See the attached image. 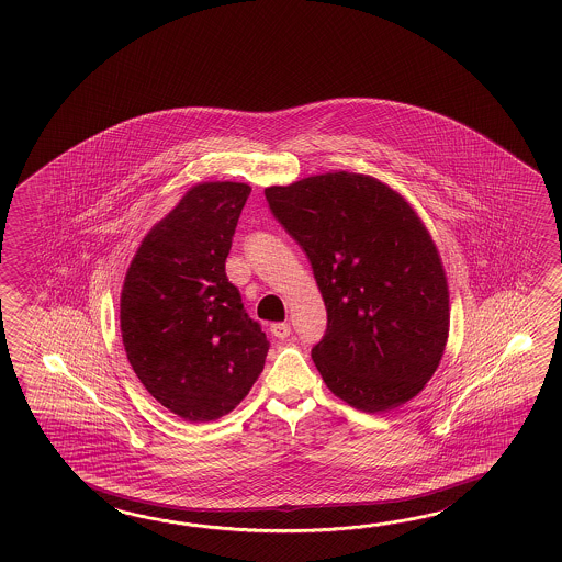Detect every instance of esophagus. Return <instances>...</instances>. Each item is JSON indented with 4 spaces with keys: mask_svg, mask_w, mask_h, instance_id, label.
Returning <instances> with one entry per match:
<instances>
[{
    "mask_svg": "<svg viewBox=\"0 0 562 562\" xmlns=\"http://www.w3.org/2000/svg\"><path fill=\"white\" fill-rule=\"evenodd\" d=\"M269 331L276 335L277 339H285L286 335L291 334V327L285 322L271 323Z\"/></svg>",
    "mask_w": 562,
    "mask_h": 562,
    "instance_id": "1",
    "label": "esophagus"
}]
</instances>
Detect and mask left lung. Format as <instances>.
Segmentation results:
<instances>
[{
  "label": "left lung",
  "mask_w": 562,
  "mask_h": 562,
  "mask_svg": "<svg viewBox=\"0 0 562 562\" xmlns=\"http://www.w3.org/2000/svg\"><path fill=\"white\" fill-rule=\"evenodd\" d=\"M265 196L322 291L327 329L311 358L325 385L368 414L416 397L450 329L442 259L416 211L382 180L346 170Z\"/></svg>",
  "instance_id": "1"
}]
</instances>
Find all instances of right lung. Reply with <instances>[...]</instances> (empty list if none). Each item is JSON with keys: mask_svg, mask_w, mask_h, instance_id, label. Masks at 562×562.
Here are the masks:
<instances>
[{"mask_svg": "<svg viewBox=\"0 0 562 562\" xmlns=\"http://www.w3.org/2000/svg\"><path fill=\"white\" fill-rule=\"evenodd\" d=\"M251 187L201 182L148 231L120 293L132 370L187 422L239 406L263 371L269 341L228 281L225 261Z\"/></svg>", "mask_w": 562, "mask_h": 562, "instance_id": "add662e5", "label": "right lung"}]
</instances>
